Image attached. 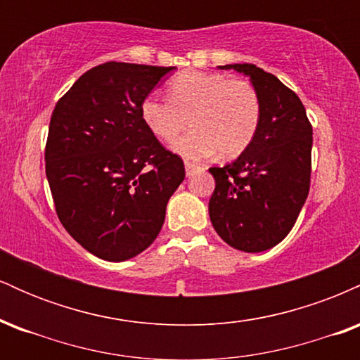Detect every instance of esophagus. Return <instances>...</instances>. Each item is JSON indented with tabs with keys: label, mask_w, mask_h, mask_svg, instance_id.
I'll return each instance as SVG.
<instances>
[{
	"label": "esophagus",
	"mask_w": 360,
	"mask_h": 360,
	"mask_svg": "<svg viewBox=\"0 0 360 360\" xmlns=\"http://www.w3.org/2000/svg\"><path fill=\"white\" fill-rule=\"evenodd\" d=\"M184 167H186V176H193L194 172L203 171V167L196 166V164H191V162H184Z\"/></svg>",
	"instance_id": "34e87169"
}]
</instances>
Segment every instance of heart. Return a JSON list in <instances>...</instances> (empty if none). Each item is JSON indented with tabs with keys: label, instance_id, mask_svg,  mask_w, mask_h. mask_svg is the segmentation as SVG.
Listing matches in <instances>:
<instances>
[{
	"label": "heart",
	"instance_id": "1",
	"mask_svg": "<svg viewBox=\"0 0 360 360\" xmlns=\"http://www.w3.org/2000/svg\"><path fill=\"white\" fill-rule=\"evenodd\" d=\"M167 94L169 100L147 94L140 103V118L162 142L174 140L189 122L191 131L172 143V150L184 159L200 160L217 150L221 157H235L257 135L262 103L249 81L184 71L169 82Z\"/></svg>",
	"mask_w": 360,
	"mask_h": 360
}]
</instances>
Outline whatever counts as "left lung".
<instances>
[{"label":"left lung","instance_id":"left-lung-1","mask_svg":"<svg viewBox=\"0 0 360 360\" xmlns=\"http://www.w3.org/2000/svg\"><path fill=\"white\" fill-rule=\"evenodd\" d=\"M259 91L257 135L233 162L212 167L210 220L230 247L272 249L291 232L309 191L313 128L295 91L254 64H229Z\"/></svg>","mask_w":360,"mask_h":360}]
</instances>
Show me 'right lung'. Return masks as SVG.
I'll return each mask as SVG.
<instances>
[{"label": "right lung", "instance_id": "1", "mask_svg": "<svg viewBox=\"0 0 360 360\" xmlns=\"http://www.w3.org/2000/svg\"><path fill=\"white\" fill-rule=\"evenodd\" d=\"M176 68L106 62L57 101L45 174L69 235L103 260L122 262L155 240L184 164L148 131L140 103Z\"/></svg>", "mask_w": 360, "mask_h": 360}]
</instances>
